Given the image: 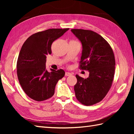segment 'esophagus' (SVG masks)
Instances as JSON below:
<instances>
[{
	"label": "esophagus",
	"instance_id": "34e87169",
	"mask_svg": "<svg viewBox=\"0 0 134 134\" xmlns=\"http://www.w3.org/2000/svg\"><path fill=\"white\" fill-rule=\"evenodd\" d=\"M72 75V74L71 73H70V72H66L65 73V76H70V75Z\"/></svg>",
	"mask_w": 134,
	"mask_h": 134
}]
</instances>
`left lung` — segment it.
Listing matches in <instances>:
<instances>
[{
    "instance_id": "8db88e82",
    "label": "left lung",
    "mask_w": 134,
    "mask_h": 134,
    "mask_svg": "<svg viewBox=\"0 0 134 134\" xmlns=\"http://www.w3.org/2000/svg\"><path fill=\"white\" fill-rule=\"evenodd\" d=\"M71 32L83 48L79 69L89 72L86 79L76 75V98L86 106L94 105L103 99L112 86L115 70L114 53L109 44L93 31L74 29Z\"/></svg>"
}]
</instances>
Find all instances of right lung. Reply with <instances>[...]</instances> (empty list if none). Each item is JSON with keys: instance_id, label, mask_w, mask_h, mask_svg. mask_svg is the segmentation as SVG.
<instances>
[{"instance_id": "1", "label": "right lung", "mask_w": 134, "mask_h": 134, "mask_svg": "<svg viewBox=\"0 0 134 134\" xmlns=\"http://www.w3.org/2000/svg\"><path fill=\"white\" fill-rule=\"evenodd\" d=\"M69 30L49 29L33 34L20 51L16 71L20 85L26 94L34 100L42 101L55 93L56 83L65 75L63 70H46L47 56L51 54V45Z\"/></svg>"}]
</instances>
